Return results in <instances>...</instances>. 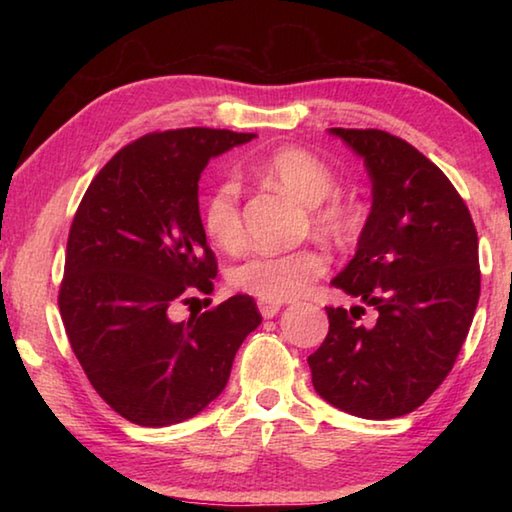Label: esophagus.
<instances>
[{
	"label": "esophagus",
	"mask_w": 512,
	"mask_h": 512,
	"mask_svg": "<svg viewBox=\"0 0 512 512\" xmlns=\"http://www.w3.org/2000/svg\"><path fill=\"white\" fill-rule=\"evenodd\" d=\"M257 305H259V311H262L264 318H273V316L277 314V311L282 309L280 302H264V300H259Z\"/></svg>",
	"instance_id": "obj_1"
}]
</instances>
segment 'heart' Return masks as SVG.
<instances>
[{
  "instance_id": "1",
  "label": "heart",
  "mask_w": 512,
  "mask_h": 512,
  "mask_svg": "<svg viewBox=\"0 0 512 512\" xmlns=\"http://www.w3.org/2000/svg\"><path fill=\"white\" fill-rule=\"evenodd\" d=\"M255 171L271 183L287 189L309 205L311 228L325 237L341 239L354 225L352 207L343 198L329 194L334 189V173L314 153L298 146H284L268 153ZM205 235L216 246L237 248L244 239L241 219V185L225 176L207 192L201 210ZM327 271V255L318 248H298L291 253L253 250L230 268L232 287L264 302L298 298Z\"/></svg>"
}]
</instances>
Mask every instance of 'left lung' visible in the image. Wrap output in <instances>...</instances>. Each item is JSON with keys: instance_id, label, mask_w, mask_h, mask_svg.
Listing matches in <instances>:
<instances>
[{"instance_id": "left-lung-1", "label": "left lung", "mask_w": 512, "mask_h": 512, "mask_svg": "<svg viewBox=\"0 0 512 512\" xmlns=\"http://www.w3.org/2000/svg\"><path fill=\"white\" fill-rule=\"evenodd\" d=\"M357 151L372 210L352 262L332 284L377 309L325 307L329 332L309 354L318 395L368 420L400 418L443 384L481 293L479 237L461 194L415 146L379 128H329Z\"/></svg>"}]
</instances>
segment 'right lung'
Instances as JSON below:
<instances>
[{"label": "right lung", "instance_id": "obj_1", "mask_svg": "<svg viewBox=\"0 0 512 512\" xmlns=\"http://www.w3.org/2000/svg\"><path fill=\"white\" fill-rule=\"evenodd\" d=\"M253 137L221 128L137 137L94 176L74 214L58 289L67 339L101 400L142 427L183 422L216 400L262 323L246 293L171 320L192 289L212 293L219 268L198 212L201 173Z\"/></svg>", "mask_w": 512, "mask_h": 512}]
</instances>
